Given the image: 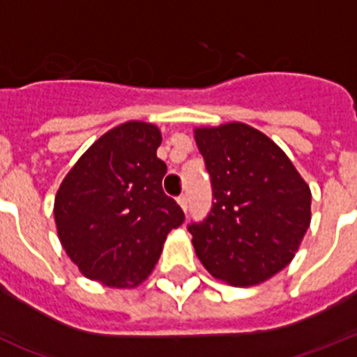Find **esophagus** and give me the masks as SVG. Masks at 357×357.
Returning a JSON list of instances; mask_svg holds the SVG:
<instances>
[{"label": "esophagus", "instance_id": "obj_1", "mask_svg": "<svg viewBox=\"0 0 357 357\" xmlns=\"http://www.w3.org/2000/svg\"><path fill=\"white\" fill-rule=\"evenodd\" d=\"M178 204H179V206H181L183 211L188 210V199H186L185 194L179 195V197H178Z\"/></svg>", "mask_w": 357, "mask_h": 357}]
</instances>
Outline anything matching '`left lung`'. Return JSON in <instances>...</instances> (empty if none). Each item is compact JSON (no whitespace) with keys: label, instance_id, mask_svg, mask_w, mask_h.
Instances as JSON below:
<instances>
[{"label":"left lung","instance_id":"8db88e82","mask_svg":"<svg viewBox=\"0 0 357 357\" xmlns=\"http://www.w3.org/2000/svg\"><path fill=\"white\" fill-rule=\"evenodd\" d=\"M213 206L188 231L215 279L255 287L294 259L311 222V190L284 151L243 123L195 128Z\"/></svg>","mask_w":357,"mask_h":357}]
</instances>
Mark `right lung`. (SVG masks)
<instances>
[{"label": "right lung", "mask_w": 357, "mask_h": 357, "mask_svg": "<svg viewBox=\"0 0 357 357\" xmlns=\"http://www.w3.org/2000/svg\"><path fill=\"white\" fill-rule=\"evenodd\" d=\"M162 133L130 121L96 140L67 172L54 197L62 247L85 278L133 288L153 272L167 234L185 213L165 195Z\"/></svg>", "instance_id": "1"}]
</instances>
